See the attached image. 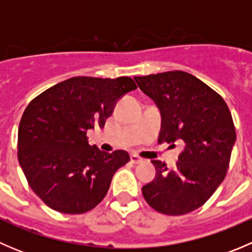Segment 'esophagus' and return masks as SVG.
I'll list each match as a JSON object with an SVG mask.
<instances>
[{"label": "esophagus", "mask_w": 252, "mask_h": 252, "mask_svg": "<svg viewBox=\"0 0 252 252\" xmlns=\"http://www.w3.org/2000/svg\"><path fill=\"white\" fill-rule=\"evenodd\" d=\"M130 161H131V163L138 164V163H141L142 158H141L140 156H138V155L133 154V155H131V156H130Z\"/></svg>", "instance_id": "obj_1"}]
</instances>
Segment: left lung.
I'll list each match as a JSON object with an SVG mask.
<instances>
[{"label":"left lung","mask_w":252,"mask_h":252,"mask_svg":"<svg viewBox=\"0 0 252 252\" xmlns=\"http://www.w3.org/2000/svg\"><path fill=\"white\" fill-rule=\"evenodd\" d=\"M162 114L158 142H182L174 169L152 161L156 177L142 187L146 202L157 212H192L212 196L227 174L236 133L232 114L220 94L182 70L135 77Z\"/></svg>","instance_id":"8db88e82"}]
</instances>
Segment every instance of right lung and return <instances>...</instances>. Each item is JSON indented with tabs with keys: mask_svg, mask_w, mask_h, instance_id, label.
Returning a JSON list of instances; mask_svg holds the SVG:
<instances>
[{
	"mask_svg": "<svg viewBox=\"0 0 252 252\" xmlns=\"http://www.w3.org/2000/svg\"><path fill=\"white\" fill-rule=\"evenodd\" d=\"M136 88L129 77H74L30 101L18 129V161L48 207L80 215L102 201L130 157L124 150L108 154L90 146L86 131L103 128L117 100Z\"/></svg>",
	"mask_w": 252,
	"mask_h": 252,
	"instance_id": "1",
	"label": "right lung"
}]
</instances>
